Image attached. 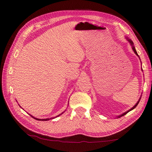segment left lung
I'll use <instances>...</instances> for the list:
<instances>
[{"mask_svg": "<svg viewBox=\"0 0 152 152\" xmlns=\"http://www.w3.org/2000/svg\"><path fill=\"white\" fill-rule=\"evenodd\" d=\"M127 39H128V40L129 41V42H130V44H131V45L132 46V49H133V50H134V52H135V54H136V55H137V56H138V54H137V52H136V49H135V47H134V43H133V42H132V41L131 40H129V39H128V38H127ZM139 102H140V100L138 101V102H137V104H136V105H135V106L133 107H132V108H131L130 110H128V112H125V113H124V114H122V115H120V116H119V118L120 117H122V116H124V115H125L126 114H127V113H128L129 111H131V110H133V109H134L135 108V107H136L137 106V104H138V103H139Z\"/></svg>", "mask_w": 152, "mask_h": 152, "instance_id": "8db88e82", "label": "left lung"}]
</instances>
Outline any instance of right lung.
I'll list each match as a JSON object with an SVG mask.
<instances>
[{
  "instance_id": "obj_1",
  "label": "right lung",
  "mask_w": 152,
  "mask_h": 152,
  "mask_svg": "<svg viewBox=\"0 0 152 152\" xmlns=\"http://www.w3.org/2000/svg\"><path fill=\"white\" fill-rule=\"evenodd\" d=\"M60 115H58V116H59ZM31 117H32L33 118H34L35 120H40V121H47V120H49L50 119H52V118H48V119H38V118H34L33 116H32L31 115ZM52 119H53V118H52Z\"/></svg>"
}]
</instances>
